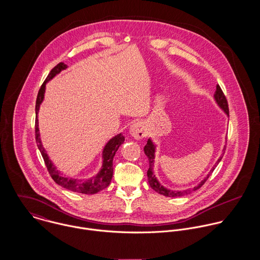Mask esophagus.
Returning <instances> with one entry per match:
<instances>
[{
  "label": "esophagus",
  "instance_id": "esophagus-1",
  "mask_svg": "<svg viewBox=\"0 0 260 260\" xmlns=\"http://www.w3.org/2000/svg\"><path fill=\"white\" fill-rule=\"evenodd\" d=\"M130 134L135 139H142L147 135V129L142 122H135L130 127Z\"/></svg>",
  "mask_w": 260,
  "mask_h": 260
}]
</instances>
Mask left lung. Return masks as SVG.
I'll return each instance as SVG.
<instances>
[{
	"instance_id": "left-lung-1",
	"label": "left lung",
	"mask_w": 260,
	"mask_h": 260,
	"mask_svg": "<svg viewBox=\"0 0 260 260\" xmlns=\"http://www.w3.org/2000/svg\"><path fill=\"white\" fill-rule=\"evenodd\" d=\"M214 99H215L216 103L218 104V106L222 109L223 111L226 113L227 116H229L228 103H227L226 97H225V95H224V93H223L222 90H221V88H220L219 85L216 86V91H215V94H214ZM223 150H225V148L223 149ZM144 152H145L146 156L148 157L149 169L148 171H147V176H148L149 184H150L151 188H152L153 190H155L157 193L162 194V195H164V196H166V197L182 196V195H185V194H188V193L191 192V190H185V191H172V190H169V189H167V188H165V187H163V186L161 185V184L158 182L157 178L155 177V175H154V173H153L154 159H155V145L153 144V142H152L150 139H148L147 144H146L145 147H144ZM223 153H224V152H223ZM222 157L223 154L219 157V159L217 160V162L215 163V165L212 167V169L210 170L209 174H208L198 185L195 186V187L192 189V191H195V190L199 189L201 186L203 185V184L206 182V180L209 178V176L211 175V173L213 172V170L215 169V167H216V166L218 165V163L221 161Z\"/></svg>"
}]
</instances>
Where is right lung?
Wrapping results in <instances>:
<instances>
[{"mask_svg": "<svg viewBox=\"0 0 260 260\" xmlns=\"http://www.w3.org/2000/svg\"><path fill=\"white\" fill-rule=\"evenodd\" d=\"M67 65L64 64L63 62L59 63L57 66H55L49 75L47 76L46 80L42 84L39 92H38L37 100H36V122H35V136H36V142L37 146L43 159L45 161L46 167L49 171V174L53 178V180L58 184L62 186L68 190H71L73 192L77 193H82V194H95L99 192L100 190L106 188L107 186L110 184L111 182L112 176H113V158L115 156V153L117 152L120 145L124 142L125 138L123 134H118L117 136L113 137L109 140V142L106 144L103 150V165L99 173L92 177L89 180L82 181L78 179H73V178H68L60 174V172L56 169V167L53 165L52 161L49 159L46 151L43 148L41 139H40V134H39V128H38V119L37 115L39 112V108L41 103L43 102L44 99V94H45V88L46 84L48 81H50L52 78H54L57 74H59L62 70L66 69Z\"/></svg>", "mask_w": 260, "mask_h": 260, "instance_id": "1", "label": "right lung"}]
</instances>
